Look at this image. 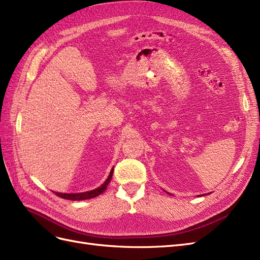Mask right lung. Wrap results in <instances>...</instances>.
<instances>
[{"label": "right lung", "instance_id": "add662e5", "mask_svg": "<svg viewBox=\"0 0 260 260\" xmlns=\"http://www.w3.org/2000/svg\"><path fill=\"white\" fill-rule=\"evenodd\" d=\"M113 171H114V168L112 169L111 174H109V176H108V178L106 179L105 182H104L103 184H102L100 187L95 188V190H92V191H89V192H84V193H75V194L55 192V194H56L57 196H59V198H61V199L72 200V201H82V200H89V199H92V198H95V196H99L100 194H102V193H103V192L106 190V187H107L108 183L111 182V180H112Z\"/></svg>", "mask_w": 260, "mask_h": 260}]
</instances>
